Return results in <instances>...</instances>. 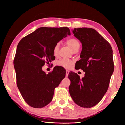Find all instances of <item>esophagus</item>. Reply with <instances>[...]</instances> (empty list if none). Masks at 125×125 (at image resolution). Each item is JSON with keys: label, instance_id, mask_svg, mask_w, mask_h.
<instances>
[{"label": "esophagus", "instance_id": "esophagus-1", "mask_svg": "<svg viewBox=\"0 0 125 125\" xmlns=\"http://www.w3.org/2000/svg\"><path fill=\"white\" fill-rule=\"evenodd\" d=\"M69 71L68 70H66V77H68V74H69Z\"/></svg>", "mask_w": 125, "mask_h": 125}]
</instances>
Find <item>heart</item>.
Segmentation results:
<instances>
[{"mask_svg": "<svg viewBox=\"0 0 125 125\" xmlns=\"http://www.w3.org/2000/svg\"><path fill=\"white\" fill-rule=\"evenodd\" d=\"M66 44L69 46L70 48L72 50H73L75 48L80 45V42L78 41L76 39L72 38L69 39L68 40H66ZM59 44H56V45L53 48V53L54 55H57L59 52ZM73 64V62L71 60L66 59H62L60 60L57 62V65L59 66H63L64 68H69L72 66V65Z\"/></svg>", "mask_w": 125, "mask_h": 125, "instance_id": "heart-1", "label": "heart"}]
</instances>
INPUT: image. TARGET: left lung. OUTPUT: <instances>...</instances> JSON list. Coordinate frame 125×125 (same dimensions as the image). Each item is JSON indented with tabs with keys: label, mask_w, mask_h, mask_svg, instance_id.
<instances>
[{
	"label": "left lung",
	"mask_w": 125,
	"mask_h": 125,
	"mask_svg": "<svg viewBox=\"0 0 125 125\" xmlns=\"http://www.w3.org/2000/svg\"><path fill=\"white\" fill-rule=\"evenodd\" d=\"M82 44L81 59L76 63V69L85 72L81 78L74 72L69 73V90L73 101L83 107L97 105L106 93L114 72L113 50L110 44L93 28L72 30Z\"/></svg>",
	"instance_id": "obj_1"
}]
</instances>
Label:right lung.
I'll return each instance as SVG.
<instances>
[{"label": "right lung", "instance_id": "obj_1", "mask_svg": "<svg viewBox=\"0 0 125 125\" xmlns=\"http://www.w3.org/2000/svg\"><path fill=\"white\" fill-rule=\"evenodd\" d=\"M71 35L68 27H40L20 41L13 61L17 86L31 107L42 108L50 103L54 89L65 77V70L55 66L46 74L42 69L45 62L54 58V47Z\"/></svg>", "mask_w": 125, "mask_h": 125}]
</instances>
